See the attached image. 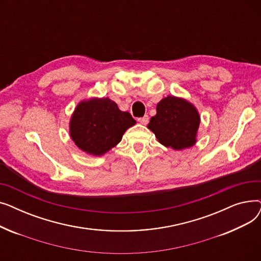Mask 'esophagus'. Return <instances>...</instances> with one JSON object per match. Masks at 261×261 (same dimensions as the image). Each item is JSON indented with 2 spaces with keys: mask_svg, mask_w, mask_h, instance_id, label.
<instances>
[{
  "mask_svg": "<svg viewBox=\"0 0 261 261\" xmlns=\"http://www.w3.org/2000/svg\"><path fill=\"white\" fill-rule=\"evenodd\" d=\"M148 120H149V116H148V115H145V116H143V117L138 118V121L141 122V123H143V125H146V123H148Z\"/></svg>",
  "mask_w": 261,
  "mask_h": 261,
  "instance_id": "esophagus-1",
  "label": "esophagus"
}]
</instances>
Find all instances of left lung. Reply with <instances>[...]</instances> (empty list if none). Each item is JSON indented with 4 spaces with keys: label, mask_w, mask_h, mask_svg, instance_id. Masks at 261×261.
Masks as SVG:
<instances>
[{
    "label": "left lung",
    "mask_w": 261,
    "mask_h": 261,
    "mask_svg": "<svg viewBox=\"0 0 261 261\" xmlns=\"http://www.w3.org/2000/svg\"><path fill=\"white\" fill-rule=\"evenodd\" d=\"M199 123L200 117L193 105L168 96L158 103L156 115L150 119L148 128L162 145L182 150L195 145Z\"/></svg>",
    "instance_id": "obj_1"
}]
</instances>
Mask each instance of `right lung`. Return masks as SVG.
I'll list each match as a JSON object with an SVG mask.
<instances>
[{
  "label": "right lung",
  "mask_w": 261,
  "mask_h": 261,
  "mask_svg": "<svg viewBox=\"0 0 261 261\" xmlns=\"http://www.w3.org/2000/svg\"><path fill=\"white\" fill-rule=\"evenodd\" d=\"M134 123L131 114L120 111L111 99L94 98L77 106L70 122L71 138L87 153L102 155Z\"/></svg>",
  "instance_id": "add662e5"
}]
</instances>
